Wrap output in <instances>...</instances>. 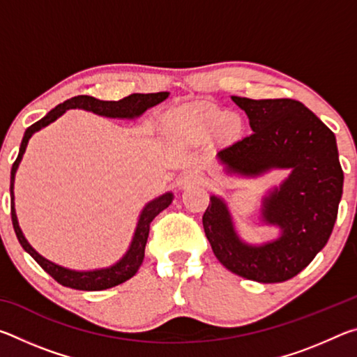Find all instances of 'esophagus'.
Listing matches in <instances>:
<instances>
[{
  "label": "esophagus",
  "instance_id": "obj_1",
  "mask_svg": "<svg viewBox=\"0 0 357 357\" xmlns=\"http://www.w3.org/2000/svg\"><path fill=\"white\" fill-rule=\"evenodd\" d=\"M203 183H204L203 174L198 173V172H193V170L185 172L183 176H181V179H179V185L181 187H190V185L203 184Z\"/></svg>",
  "mask_w": 357,
  "mask_h": 357
}]
</instances>
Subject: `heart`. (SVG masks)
<instances>
[{
    "mask_svg": "<svg viewBox=\"0 0 357 357\" xmlns=\"http://www.w3.org/2000/svg\"><path fill=\"white\" fill-rule=\"evenodd\" d=\"M222 114L213 108L197 105L174 112L167 118L165 126L170 132H206L220 123Z\"/></svg>",
    "mask_w": 357,
    "mask_h": 357,
    "instance_id": "b5f03b06",
    "label": "heart"
}]
</instances>
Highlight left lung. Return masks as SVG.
Masks as SVG:
<instances>
[{
    "mask_svg": "<svg viewBox=\"0 0 357 357\" xmlns=\"http://www.w3.org/2000/svg\"><path fill=\"white\" fill-rule=\"evenodd\" d=\"M252 134L217 153L229 176L258 178L289 170L261 198L259 222L279 228V238L250 244L239 236L231 211L211 195L203 227L217 259L236 275L259 283L293 279L323 249L334 228L343 192L335 135L315 113L293 99L231 96Z\"/></svg>",
    "mask_w": 357,
    "mask_h": 357,
    "instance_id": "obj_1",
    "label": "left lung"
}]
</instances>
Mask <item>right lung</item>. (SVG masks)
Listing matches in <instances>:
<instances>
[{
	"instance_id": "1",
	"label": "right lung",
	"mask_w": 357,
	"mask_h": 357,
	"mask_svg": "<svg viewBox=\"0 0 357 357\" xmlns=\"http://www.w3.org/2000/svg\"><path fill=\"white\" fill-rule=\"evenodd\" d=\"M170 93H151V94H130L128 98L121 100H99L91 96H75L64 100L63 104L56 105L53 110L48 112L44 118L39 119L38 123L25 130L23 140L20 144L19 155L12 165L10 170V215H12V225H14L17 239L22 244L25 252L31 255L42 269L47 274H50L58 283L63 287H69L74 289H83V291H100V289H107L112 287H116L119 283H124L129 280L130 277L137 274L138 268H140L144 258V247H146L148 234H149V225L154 217L162 213L165 208H168L173 202V193L167 192L164 195L154 198V200L148 202L142 209L140 215H138V222L135 227V233L132 236L130 245L128 252L124 253L123 258H119L116 263L108 266V268H99V269H88V271H77L64 268L61 264H56L42 257L39 252H36L34 247L28 243L25 234H23L22 228L19 225V219H17L15 213V197H14V183H15V173L19 170V165L25 154L29 138H31L36 132L47 128L53 121H56L59 116H63L66 110H72V108H78V110L91 112L94 114L105 118H118V119H135L140 118L142 114L149 110L160 102H164Z\"/></svg>"
}]
</instances>
